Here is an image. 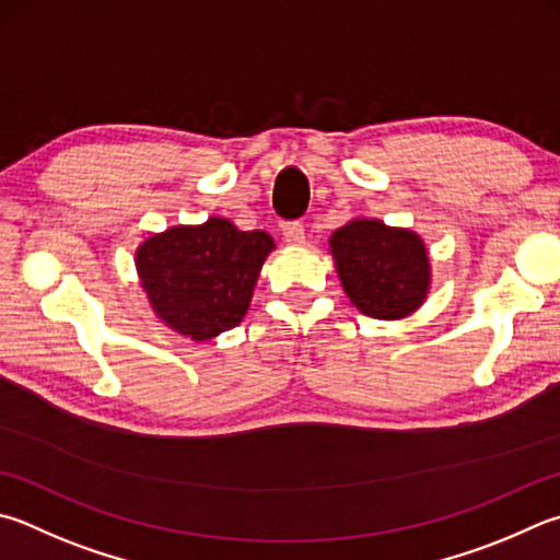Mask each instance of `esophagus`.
Segmentation results:
<instances>
[{"instance_id": "1", "label": "esophagus", "mask_w": 560, "mask_h": 560, "mask_svg": "<svg viewBox=\"0 0 560 560\" xmlns=\"http://www.w3.org/2000/svg\"><path fill=\"white\" fill-rule=\"evenodd\" d=\"M283 240L289 242V245H303L306 242V230H303V222H287L283 225Z\"/></svg>"}]
</instances>
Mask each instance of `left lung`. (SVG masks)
I'll use <instances>...</instances> for the list:
<instances>
[{
	"label": "left lung",
	"instance_id": "obj_1",
	"mask_svg": "<svg viewBox=\"0 0 560 560\" xmlns=\"http://www.w3.org/2000/svg\"><path fill=\"white\" fill-rule=\"evenodd\" d=\"M330 252L350 301L370 318L413 313L429 291V257L411 230L380 220H352L332 232Z\"/></svg>",
	"mask_w": 560,
	"mask_h": 560
}]
</instances>
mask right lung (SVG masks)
<instances>
[{
  "mask_svg": "<svg viewBox=\"0 0 560 560\" xmlns=\"http://www.w3.org/2000/svg\"><path fill=\"white\" fill-rule=\"evenodd\" d=\"M273 240L240 232L225 218L200 228H171L137 252L141 287L159 318L192 340H210L240 325Z\"/></svg>",
  "mask_w": 560,
  "mask_h": 560,
  "instance_id": "obj_1",
  "label": "right lung"
}]
</instances>
